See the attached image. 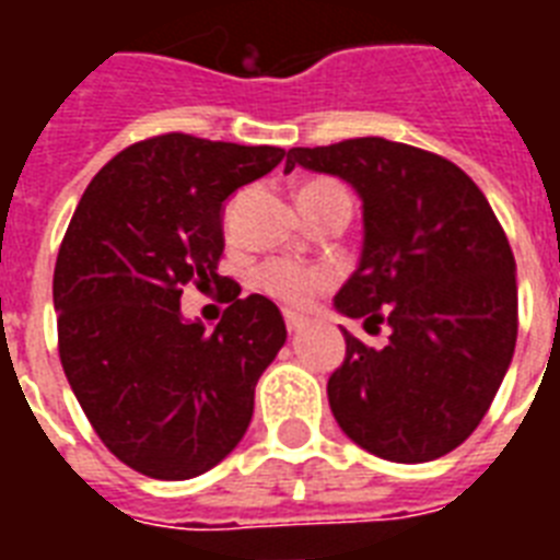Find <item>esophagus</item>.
Instances as JSON below:
<instances>
[{"label": "esophagus", "mask_w": 560, "mask_h": 560, "mask_svg": "<svg viewBox=\"0 0 560 560\" xmlns=\"http://www.w3.org/2000/svg\"><path fill=\"white\" fill-rule=\"evenodd\" d=\"M284 325H288L290 334H299L307 325V319H305V316H296V314H290V311H288V314H284Z\"/></svg>", "instance_id": "obj_1"}]
</instances>
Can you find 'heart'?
I'll return each instance as SVG.
<instances>
[{
    "label": "heart",
    "mask_w": 560,
    "mask_h": 560,
    "mask_svg": "<svg viewBox=\"0 0 560 560\" xmlns=\"http://www.w3.org/2000/svg\"><path fill=\"white\" fill-rule=\"evenodd\" d=\"M323 191H342V188L328 183V179H314L299 191V197ZM328 284H331V272L323 270V267H311V264L290 261V258H272L255 270V288L264 290L267 296L281 302V305L296 307V311L311 305Z\"/></svg>",
    "instance_id": "b5f03b06"
}]
</instances>
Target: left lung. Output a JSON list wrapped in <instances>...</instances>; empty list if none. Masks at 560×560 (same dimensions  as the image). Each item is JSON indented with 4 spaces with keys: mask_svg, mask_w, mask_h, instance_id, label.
<instances>
[{
    "mask_svg": "<svg viewBox=\"0 0 560 560\" xmlns=\"http://www.w3.org/2000/svg\"><path fill=\"white\" fill-rule=\"evenodd\" d=\"M296 165L360 194L363 253L334 307L392 328L383 349L342 331L346 360L328 377L334 418L381 459H439L477 430L512 363L509 237L477 183L439 153L366 136L290 148L284 171Z\"/></svg>",
    "mask_w": 560,
    "mask_h": 560,
    "instance_id": "obj_1",
    "label": "left lung"
}]
</instances>
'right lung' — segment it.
Masks as SVG:
<instances>
[{"label": "right lung", "mask_w": 560, "mask_h": 560, "mask_svg": "<svg viewBox=\"0 0 560 560\" xmlns=\"http://www.w3.org/2000/svg\"><path fill=\"white\" fill-rule=\"evenodd\" d=\"M284 160L270 144L165 133L92 177L55 264L66 381L113 456L191 479L244 439L255 383L288 340L267 296L235 299L214 331L179 311L186 284H226L223 202ZM241 293V288H237Z\"/></svg>", "instance_id": "obj_1"}]
</instances>
